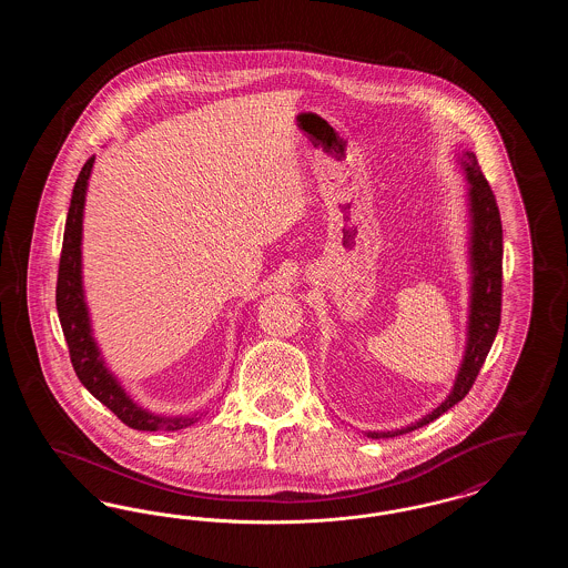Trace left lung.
<instances>
[{"label": "left lung", "instance_id": "obj_1", "mask_svg": "<svg viewBox=\"0 0 568 568\" xmlns=\"http://www.w3.org/2000/svg\"><path fill=\"white\" fill-rule=\"evenodd\" d=\"M459 163L468 183V262H470V302H468V327L466 349L459 364L458 375L449 396L434 408L433 413L408 424L400 430L366 433L368 438H392L417 430L440 417L445 410L458 405L470 392L479 375L491 343L500 325V302H503V223L496 206V197L487 185L486 176L473 151H462Z\"/></svg>", "mask_w": 568, "mask_h": 568}]
</instances>
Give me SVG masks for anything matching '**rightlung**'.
Here are the masks:
<instances>
[{
	"label": "right lung",
	"instance_id": "add662e5",
	"mask_svg": "<svg viewBox=\"0 0 568 568\" xmlns=\"http://www.w3.org/2000/svg\"><path fill=\"white\" fill-rule=\"evenodd\" d=\"M95 158H89L82 165L81 174L74 183L70 211L65 219V232H63V246H61V260H59V274H57V313L61 329L70 349V359L77 371V377L82 385L93 394L104 406L130 428L146 430V433H170L181 430L195 424L202 415H181V417H168L158 415L132 400V396L123 389V385L109 371L104 364L102 352L93 338L89 308L82 290V215H84V195L89 176L93 170Z\"/></svg>",
	"mask_w": 568,
	"mask_h": 568
}]
</instances>
